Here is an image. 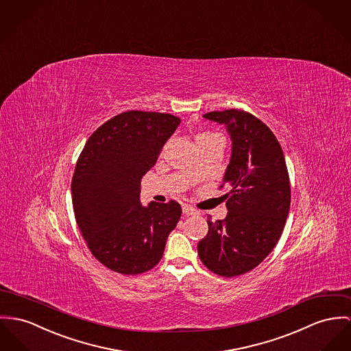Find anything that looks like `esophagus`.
<instances>
[{
    "instance_id": "1",
    "label": "esophagus",
    "mask_w": 351,
    "mask_h": 351,
    "mask_svg": "<svg viewBox=\"0 0 351 351\" xmlns=\"http://www.w3.org/2000/svg\"><path fill=\"white\" fill-rule=\"evenodd\" d=\"M183 214H186V215H196L197 214V211L193 208V207H191L189 204H183Z\"/></svg>"
}]
</instances>
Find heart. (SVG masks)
<instances>
[{
	"label": "heart",
	"instance_id": "heart-1",
	"mask_svg": "<svg viewBox=\"0 0 351 351\" xmlns=\"http://www.w3.org/2000/svg\"><path fill=\"white\" fill-rule=\"evenodd\" d=\"M208 135H211V134H202V135H199V136H208ZM199 136H197V137H199Z\"/></svg>",
	"mask_w": 351,
	"mask_h": 351
}]
</instances>
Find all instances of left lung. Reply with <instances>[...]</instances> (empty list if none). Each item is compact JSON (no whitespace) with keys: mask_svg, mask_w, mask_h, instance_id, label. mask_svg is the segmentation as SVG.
Returning a JSON list of instances; mask_svg holds the SVG:
<instances>
[{"mask_svg":"<svg viewBox=\"0 0 351 351\" xmlns=\"http://www.w3.org/2000/svg\"><path fill=\"white\" fill-rule=\"evenodd\" d=\"M203 117L224 124L232 152L223 184L226 219L213 221L197 243L203 265L220 276L232 278L259 266L279 241L290 210L291 189L282 147L270 128L254 114L226 109Z\"/></svg>","mask_w":351,"mask_h":351,"instance_id":"8db88e82","label":"left lung"}]
</instances>
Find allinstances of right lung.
Masks as SVG:
<instances>
[{"label": "right lung", "instance_id": "1", "mask_svg": "<svg viewBox=\"0 0 351 351\" xmlns=\"http://www.w3.org/2000/svg\"><path fill=\"white\" fill-rule=\"evenodd\" d=\"M169 113L123 112L88 138L72 179V202L81 235L109 270L137 275L162 259L182 207L178 202L140 203V182L176 131Z\"/></svg>", "mask_w": 351, "mask_h": 351}]
</instances>
